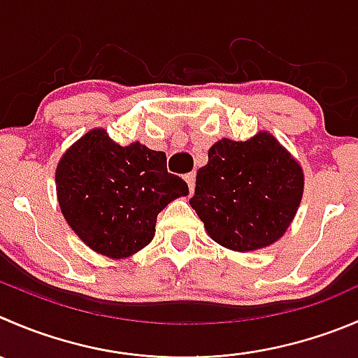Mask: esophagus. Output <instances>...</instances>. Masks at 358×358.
<instances>
[{
  "instance_id": "obj_1",
  "label": "esophagus",
  "mask_w": 358,
  "mask_h": 358,
  "mask_svg": "<svg viewBox=\"0 0 358 358\" xmlns=\"http://www.w3.org/2000/svg\"><path fill=\"white\" fill-rule=\"evenodd\" d=\"M185 182H187V185H189L190 194H192L194 187H196V173H189V175H185Z\"/></svg>"
}]
</instances>
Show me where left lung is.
Instances as JSON below:
<instances>
[{
	"instance_id": "1",
	"label": "left lung",
	"mask_w": 358,
	"mask_h": 358,
	"mask_svg": "<svg viewBox=\"0 0 358 358\" xmlns=\"http://www.w3.org/2000/svg\"><path fill=\"white\" fill-rule=\"evenodd\" d=\"M303 192L299 161L271 133L259 131L246 141L222 138L211 145L189 203L213 241L245 253L285 234Z\"/></svg>"
}]
</instances>
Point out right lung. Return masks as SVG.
Wrapping results in <instances>:
<instances>
[{
  "label": "right lung",
  "instance_id": "add662e5",
  "mask_svg": "<svg viewBox=\"0 0 358 358\" xmlns=\"http://www.w3.org/2000/svg\"><path fill=\"white\" fill-rule=\"evenodd\" d=\"M59 208L76 236L110 259H126L155 236L157 215L189 194L168 173L164 152L140 141L115 143L103 127L87 131L55 168Z\"/></svg>",
  "mask_w": 358,
  "mask_h": 358
}]
</instances>
